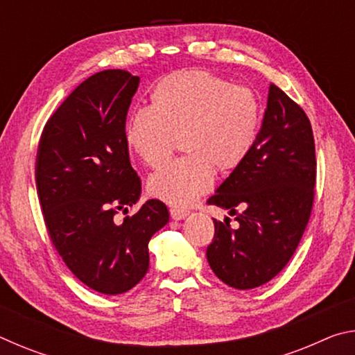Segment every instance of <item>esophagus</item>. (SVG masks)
Instances as JSON below:
<instances>
[{"label":"esophagus","instance_id":"34e87169","mask_svg":"<svg viewBox=\"0 0 355 355\" xmlns=\"http://www.w3.org/2000/svg\"><path fill=\"white\" fill-rule=\"evenodd\" d=\"M188 214H189L188 209H183V208H171V218L175 219V220H182V219H184Z\"/></svg>","mask_w":355,"mask_h":355}]
</instances>
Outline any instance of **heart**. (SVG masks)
<instances>
[{
    "label": "heart",
    "mask_w": 355,
    "mask_h": 355,
    "mask_svg": "<svg viewBox=\"0 0 355 355\" xmlns=\"http://www.w3.org/2000/svg\"><path fill=\"white\" fill-rule=\"evenodd\" d=\"M152 106L133 111L125 142L144 164L158 167L173 142L186 155L169 161L148 180L156 199L184 207L209 189L214 167L238 169L254 150L261 128V103L252 89L205 70H180L153 87Z\"/></svg>",
    "instance_id": "b5f03b06"
}]
</instances>
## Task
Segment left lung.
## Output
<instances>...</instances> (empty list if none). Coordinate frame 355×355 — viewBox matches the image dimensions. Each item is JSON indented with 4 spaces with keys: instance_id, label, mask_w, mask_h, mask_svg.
Returning <instances> with one entry per match:
<instances>
[{
    "instance_id": "8db88e82",
    "label": "left lung",
    "mask_w": 355,
    "mask_h": 355,
    "mask_svg": "<svg viewBox=\"0 0 355 355\" xmlns=\"http://www.w3.org/2000/svg\"><path fill=\"white\" fill-rule=\"evenodd\" d=\"M316 156L310 120L296 101L269 86L268 107L248 159L230 173L208 205L236 214L214 219L207 248L213 272L236 290H252L286 266L309 224L315 199ZM243 213L237 214V208Z\"/></svg>"
}]
</instances>
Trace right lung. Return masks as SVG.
<instances>
[{"mask_svg":"<svg viewBox=\"0 0 355 355\" xmlns=\"http://www.w3.org/2000/svg\"><path fill=\"white\" fill-rule=\"evenodd\" d=\"M139 76L103 70L83 81L42 131L35 186L58 254L76 279L101 294H122L148 271V241L169 222L161 200L141 196L125 142L127 112Z\"/></svg>","mask_w":355,"mask_h":355,"instance_id":"add662e5","label":"right lung"}]
</instances>
